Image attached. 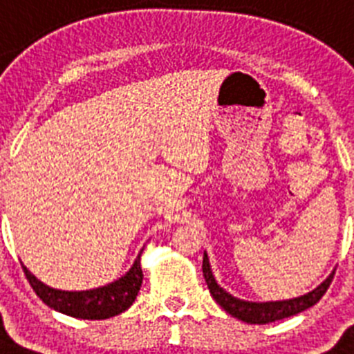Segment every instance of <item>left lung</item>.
<instances>
[{
    "label": "left lung",
    "mask_w": 354,
    "mask_h": 354,
    "mask_svg": "<svg viewBox=\"0 0 354 354\" xmlns=\"http://www.w3.org/2000/svg\"><path fill=\"white\" fill-rule=\"evenodd\" d=\"M203 275L205 281H207V286L210 290V295L214 297V301L221 306L223 310L230 313L236 319L243 320L246 324H270L275 322V320H283L292 317V315L301 313V311L308 310L313 304L322 299V295L328 292L329 284L333 281L335 272L329 275L319 288H315L313 292H310L308 295L297 297V299H290V301H277V302H246L239 301L236 297H232L230 293H227L216 283L212 272H210V264L207 254L203 255Z\"/></svg>",
    "instance_id": "1"
}]
</instances>
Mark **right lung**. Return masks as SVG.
Wrapping results in <instances>:
<instances>
[{
  "mask_svg": "<svg viewBox=\"0 0 354 354\" xmlns=\"http://www.w3.org/2000/svg\"><path fill=\"white\" fill-rule=\"evenodd\" d=\"M26 279L30 286L34 288L35 295L46 306L53 308L55 311H61L64 315L75 317V319L86 320H102L115 317V315L126 311L129 306L135 302L138 290L142 286V273L140 255L136 257L131 270L120 277L115 283L108 286L97 288V290H88V292H61L53 290L35 279L26 266H23Z\"/></svg>",
  "mask_w": 354,
  "mask_h": 354,
  "instance_id": "obj_1",
  "label": "right lung"
}]
</instances>
